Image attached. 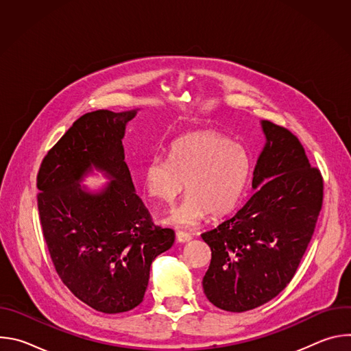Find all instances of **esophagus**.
<instances>
[{"mask_svg":"<svg viewBox=\"0 0 351 351\" xmlns=\"http://www.w3.org/2000/svg\"><path fill=\"white\" fill-rule=\"evenodd\" d=\"M176 240H178V243L184 244V243H189L191 240V236L189 233H184V232H178L176 233Z\"/></svg>","mask_w":351,"mask_h":351,"instance_id":"1","label":"esophagus"}]
</instances>
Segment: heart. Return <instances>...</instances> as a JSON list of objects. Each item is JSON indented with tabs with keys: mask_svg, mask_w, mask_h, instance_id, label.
<instances>
[{
	"mask_svg": "<svg viewBox=\"0 0 351 351\" xmlns=\"http://www.w3.org/2000/svg\"><path fill=\"white\" fill-rule=\"evenodd\" d=\"M252 161L245 148L215 130L186 133L169 145L168 158L154 156L144 168L148 194L171 206L182 194L187 197L165 222L189 229L211 214L232 211L247 186Z\"/></svg>",
	"mask_w": 351,
	"mask_h": 351,
	"instance_id": "b5f03b06",
	"label": "heart"
}]
</instances>
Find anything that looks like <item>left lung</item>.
<instances>
[{"instance_id":"left-lung-1","label":"left lung","mask_w":351,"mask_h":351,"mask_svg":"<svg viewBox=\"0 0 351 351\" xmlns=\"http://www.w3.org/2000/svg\"><path fill=\"white\" fill-rule=\"evenodd\" d=\"M267 143L253 172L248 202L202 234L213 258L204 294L225 311L243 313L276 297L293 279L322 208L324 180L298 138L261 121Z\"/></svg>"}]
</instances>
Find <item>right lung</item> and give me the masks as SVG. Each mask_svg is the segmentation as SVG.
Returning <instances> with one entry per match:
<instances>
[{
  "mask_svg": "<svg viewBox=\"0 0 351 351\" xmlns=\"http://www.w3.org/2000/svg\"><path fill=\"white\" fill-rule=\"evenodd\" d=\"M137 110L84 114L44 157L37 173L43 236L64 285L91 308L126 313L144 298L149 267L175 241L156 226L136 194L122 138ZM95 167L112 182L80 186Z\"/></svg>",
  "mask_w": 351,
  "mask_h": 351,
  "instance_id": "add662e5",
  "label": "right lung"
}]
</instances>
